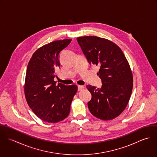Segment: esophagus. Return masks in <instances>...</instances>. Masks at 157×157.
<instances>
[{"label":"esophagus","mask_w":157,"mask_h":157,"mask_svg":"<svg viewBox=\"0 0 157 157\" xmlns=\"http://www.w3.org/2000/svg\"><path fill=\"white\" fill-rule=\"evenodd\" d=\"M84 86H82V85H78V90H83L84 89Z\"/></svg>","instance_id":"1"}]
</instances>
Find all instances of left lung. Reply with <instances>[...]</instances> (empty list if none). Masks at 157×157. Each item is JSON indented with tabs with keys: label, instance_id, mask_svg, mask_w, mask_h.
Segmentation results:
<instances>
[{
	"label": "left lung",
	"instance_id": "obj_1",
	"mask_svg": "<svg viewBox=\"0 0 157 157\" xmlns=\"http://www.w3.org/2000/svg\"><path fill=\"white\" fill-rule=\"evenodd\" d=\"M77 40L89 63L100 67L97 75L101 88L86 86L92 95L89 110L98 118L112 120L125 109L132 94L133 76L129 64L120 48L108 39L83 36Z\"/></svg>",
	"mask_w": 157,
	"mask_h": 157
}]
</instances>
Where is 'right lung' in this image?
Wrapping results in <instances>:
<instances>
[{"label":"right lung","instance_id":"obj_1","mask_svg":"<svg viewBox=\"0 0 157 157\" xmlns=\"http://www.w3.org/2000/svg\"><path fill=\"white\" fill-rule=\"evenodd\" d=\"M72 39L56 40L39 48L32 56L26 69L24 86L28 106L40 119L57 123L67 118L78 87L56 85L54 78L60 67L59 55Z\"/></svg>","mask_w":157,"mask_h":157}]
</instances>
